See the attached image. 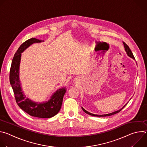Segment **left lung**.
<instances>
[{
	"mask_svg": "<svg viewBox=\"0 0 147 147\" xmlns=\"http://www.w3.org/2000/svg\"><path fill=\"white\" fill-rule=\"evenodd\" d=\"M123 44H124V48H125V52H126V53H127V55H128L129 56H130V57L133 58V59H135V58H134V56H133V53H132L131 51L130 50V49L129 48V46H128L126 44H125V42H123ZM127 105V103L125 104V105H124L122 108H121L120 109H119V110H118V111H115V112H112V113H111L106 114V115H95V114H92V113H91L88 112V111H87L86 110H85V109H84L83 108H82V109L83 110V111H84V112L85 113H87V114H88V115H91V116H93L104 117V116H111V115H115V114H116V113H119V112H120V111H121V110H122V109L124 108V107H125V105Z\"/></svg>",
	"mask_w": 147,
	"mask_h": 147,
	"instance_id": "8db88e82",
	"label": "left lung"
}]
</instances>
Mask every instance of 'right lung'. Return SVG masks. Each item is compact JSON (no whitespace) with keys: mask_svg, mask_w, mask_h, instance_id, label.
<instances>
[{"mask_svg":"<svg viewBox=\"0 0 147 147\" xmlns=\"http://www.w3.org/2000/svg\"><path fill=\"white\" fill-rule=\"evenodd\" d=\"M44 40L34 38H30L20 45L13 58L10 71V82L13 88L16 102L19 107L30 116L39 118H51L59 112L66 89L64 87L57 90L47 102H35L28 98L22 91L19 79V67L22 53L34 43Z\"/></svg>","mask_w":147,"mask_h":147,"instance_id":"right-lung-1","label":"right lung"}]
</instances>
